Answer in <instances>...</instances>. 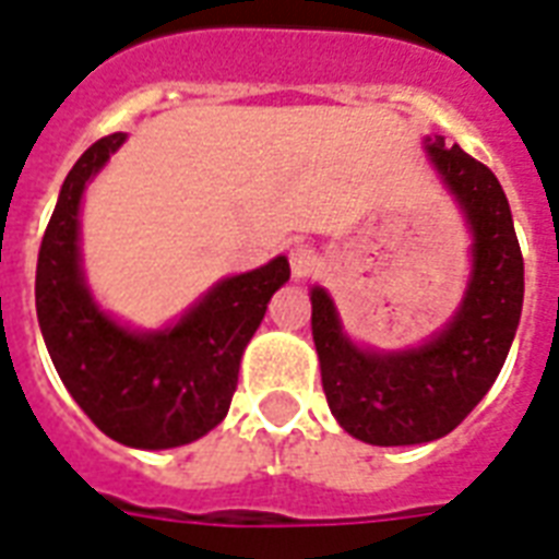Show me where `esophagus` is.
<instances>
[{"instance_id":"esophagus-1","label":"esophagus","mask_w":559,"mask_h":559,"mask_svg":"<svg viewBox=\"0 0 559 559\" xmlns=\"http://www.w3.org/2000/svg\"><path fill=\"white\" fill-rule=\"evenodd\" d=\"M322 266V258H319V251L313 246H296V249L289 251V270H293V278L305 281L313 278Z\"/></svg>"}]
</instances>
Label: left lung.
Returning <instances> with one entry per match:
<instances>
[{
	"label": "left lung",
	"instance_id": "1",
	"mask_svg": "<svg viewBox=\"0 0 559 559\" xmlns=\"http://www.w3.org/2000/svg\"><path fill=\"white\" fill-rule=\"evenodd\" d=\"M425 148L475 237L472 281L454 319L419 348L369 352L343 334L325 289H310L328 407L372 445H419L454 431L501 372L522 317L525 263L498 178L442 138H428Z\"/></svg>",
	"mask_w": 559,
	"mask_h": 559
}]
</instances>
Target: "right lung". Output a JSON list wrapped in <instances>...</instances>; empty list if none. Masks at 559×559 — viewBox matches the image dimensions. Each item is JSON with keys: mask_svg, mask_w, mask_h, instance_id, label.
<instances>
[{"mask_svg": "<svg viewBox=\"0 0 559 559\" xmlns=\"http://www.w3.org/2000/svg\"><path fill=\"white\" fill-rule=\"evenodd\" d=\"M126 134L96 140L75 160L37 254V322L63 386L110 440L176 449L216 428L231 407L240 357L272 293L287 284V258L219 281L173 328L138 334L93 301L81 275L79 211L84 187Z\"/></svg>", "mask_w": 559, "mask_h": 559, "instance_id": "obj_1", "label": "right lung"}]
</instances>
